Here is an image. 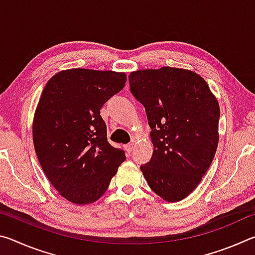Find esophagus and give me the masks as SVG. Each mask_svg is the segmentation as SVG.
Instances as JSON below:
<instances>
[{
  "label": "esophagus",
  "mask_w": 255,
  "mask_h": 255,
  "mask_svg": "<svg viewBox=\"0 0 255 255\" xmlns=\"http://www.w3.org/2000/svg\"><path fill=\"white\" fill-rule=\"evenodd\" d=\"M132 147H133V143H130V144H128V145H126L125 146V148H126V150L128 153H130L131 150H132Z\"/></svg>",
  "instance_id": "esophagus-1"
}]
</instances>
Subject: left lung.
Returning a JSON list of instances; mask_svg holds the SVG:
<instances>
[{
  "label": "left lung",
  "instance_id": "8db88e82",
  "mask_svg": "<svg viewBox=\"0 0 255 255\" xmlns=\"http://www.w3.org/2000/svg\"><path fill=\"white\" fill-rule=\"evenodd\" d=\"M128 79L152 129L153 155L140 170L164 200H182L215 157L221 116L217 99L200 75L183 68L140 70Z\"/></svg>",
  "mask_w": 255,
  "mask_h": 255
}]
</instances>
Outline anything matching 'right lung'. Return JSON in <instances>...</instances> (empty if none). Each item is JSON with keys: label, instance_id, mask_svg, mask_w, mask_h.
<instances>
[{"label": "right lung", "instance_id": "right-lung-1", "mask_svg": "<svg viewBox=\"0 0 255 255\" xmlns=\"http://www.w3.org/2000/svg\"><path fill=\"white\" fill-rule=\"evenodd\" d=\"M126 80L125 73L72 68L55 74L41 93L32 124L34 150L50 183L73 204L97 201L126 159L108 141L100 115Z\"/></svg>", "mask_w": 255, "mask_h": 255}]
</instances>
